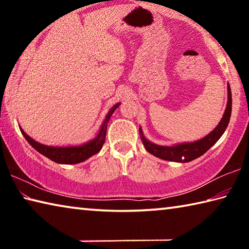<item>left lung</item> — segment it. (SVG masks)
Returning <instances> with one entry per match:
<instances>
[{"mask_svg": "<svg viewBox=\"0 0 249 249\" xmlns=\"http://www.w3.org/2000/svg\"><path fill=\"white\" fill-rule=\"evenodd\" d=\"M227 94H229V99H227L229 101H227V107L224 115H223L221 122L218 123L215 129L213 132H211L208 136H205L202 140L195 142H185V144L166 147L156 145L150 142L149 141H147L144 137V135H142V128H140L141 138L147 151L160 159L176 162H189L205 154L211 147L220 140V137L224 134L227 125H229L231 113V92L230 84H227Z\"/></svg>", "mask_w": 249, "mask_h": 249, "instance_id": "obj_1", "label": "left lung"}]
</instances>
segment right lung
<instances>
[{
	"instance_id": "1",
	"label": "right lung",
	"mask_w": 249,
	"mask_h": 249,
	"mask_svg": "<svg viewBox=\"0 0 249 249\" xmlns=\"http://www.w3.org/2000/svg\"><path fill=\"white\" fill-rule=\"evenodd\" d=\"M120 107V103L114 105L111 109H109L108 114L105 117V121L103 122L102 126H101L100 133L98 134L93 141H91L87 144L82 146H75V147H52V146H46L43 144H39L28 136V135L24 132L23 129H20L23 136L25 137L29 145L33 148H35L39 154L44 155L45 157L49 158L53 161L57 163H65V165H71V163H79L82 162L88 158H90L91 156L98 154L102 148V146L105 142V135H107V128L108 121L111 119L113 113L115 109Z\"/></svg>"
}]
</instances>
